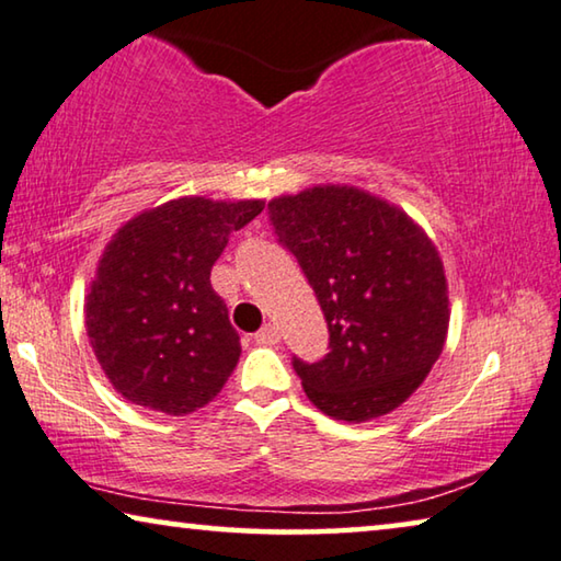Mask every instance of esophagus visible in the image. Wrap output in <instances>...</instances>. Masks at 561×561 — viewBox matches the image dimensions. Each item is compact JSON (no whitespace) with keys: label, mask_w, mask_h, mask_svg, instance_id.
Returning <instances> with one entry per match:
<instances>
[{"label":"esophagus","mask_w":561,"mask_h":561,"mask_svg":"<svg viewBox=\"0 0 561 561\" xmlns=\"http://www.w3.org/2000/svg\"><path fill=\"white\" fill-rule=\"evenodd\" d=\"M253 339H255V344L273 346V344H278V341H280V331H278V327H273V323H265V327L257 331Z\"/></svg>","instance_id":"1"}]
</instances>
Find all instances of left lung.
<instances>
[{"label": "left lung", "mask_w": 561, "mask_h": 561, "mask_svg": "<svg viewBox=\"0 0 561 561\" xmlns=\"http://www.w3.org/2000/svg\"><path fill=\"white\" fill-rule=\"evenodd\" d=\"M329 327V354L294 356L323 415H387L425 381L448 336V283L433 240L400 207L356 186H311L267 205Z\"/></svg>", "instance_id": "1"}]
</instances>
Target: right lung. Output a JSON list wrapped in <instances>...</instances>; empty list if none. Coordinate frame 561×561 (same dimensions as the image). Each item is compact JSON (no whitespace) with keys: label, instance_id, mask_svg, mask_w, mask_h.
Returning a JSON list of instances; mask_svg holds the SVG:
<instances>
[{"label":"right lung","instance_id":"1","mask_svg":"<svg viewBox=\"0 0 561 561\" xmlns=\"http://www.w3.org/2000/svg\"><path fill=\"white\" fill-rule=\"evenodd\" d=\"M263 207V199L182 197L113 234L85 298V331L124 400L190 415L225 387L240 336L209 273L230 234Z\"/></svg>","mask_w":561,"mask_h":561}]
</instances>
